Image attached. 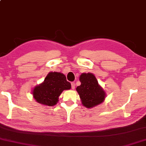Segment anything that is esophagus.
I'll use <instances>...</instances> for the list:
<instances>
[{
    "mask_svg": "<svg viewBox=\"0 0 146 146\" xmlns=\"http://www.w3.org/2000/svg\"><path fill=\"white\" fill-rule=\"evenodd\" d=\"M75 86H76V85H75V83L74 82H72L71 83V87H72V89H74L75 88Z\"/></svg>",
    "mask_w": 146,
    "mask_h": 146,
    "instance_id": "1",
    "label": "esophagus"
}]
</instances>
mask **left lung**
I'll return each instance as SVG.
<instances>
[{
  "label": "left lung",
  "instance_id": "left-lung-1",
  "mask_svg": "<svg viewBox=\"0 0 146 146\" xmlns=\"http://www.w3.org/2000/svg\"><path fill=\"white\" fill-rule=\"evenodd\" d=\"M81 85L76 88L81 103L87 108H92L103 103L106 94L92 73H83L80 76Z\"/></svg>",
  "mask_w": 146,
  "mask_h": 146
}]
</instances>
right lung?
<instances>
[{
  "label": "right lung",
  "instance_id": "1",
  "mask_svg": "<svg viewBox=\"0 0 146 146\" xmlns=\"http://www.w3.org/2000/svg\"><path fill=\"white\" fill-rule=\"evenodd\" d=\"M70 88V83L66 81L63 73L50 72L42 83L33 88L32 94L38 103L52 106L59 101L62 92Z\"/></svg>",
  "mask_w": 146,
  "mask_h": 146
}]
</instances>
